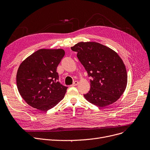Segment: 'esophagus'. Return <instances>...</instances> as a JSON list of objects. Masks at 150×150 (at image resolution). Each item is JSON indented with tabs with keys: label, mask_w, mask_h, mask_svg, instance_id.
<instances>
[{
	"label": "esophagus",
	"mask_w": 150,
	"mask_h": 150,
	"mask_svg": "<svg viewBox=\"0 0 150 150\" xmlns=\"http://www.w3.org/2000/svg\"><path fill=\"white\" fill-rule=\"evenodd\" d=\"M78 84V81H74L73 83V84L72 85H71V86H76Z\"/></svg>",
	"instance_id": "1"
}]
</instances>
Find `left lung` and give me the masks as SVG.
I'll return each mask as SVG.
<instances>
[{"mask_svg": "<svg viewBox=\"0 0 150 150\" xmlns=\"http://www.w3.org/2000/svg\"><path fill=\"white\" fill-rule=\"evenodd\" d=\"M71 49L77 52L78 58L92 78L85 98L101 108L115 102L125 92L128 82L127 69L119 55L96 42H80Z\"/></svg>", "mask_w": 150, "mask_h": 150, "instance_id": "1", "label": "left lung"}]
</instances>
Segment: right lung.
Masks as SVG:
<instances>
[{
    "instance_id": "add662e5",
    "label": "right lung",
    "mask_w": 150,
    "mask_h": 150,
    "mask_svg": "<svg viewBox=\"0 0 150 150\" xmlns=\"http://www.w3.org/2000/svg\"><path fill=\"white\" fill-rule=\"evenodd\" d=\"M64 54L62 49H42L21 62L16 75L17 88L28 105L46 111L64 97L67 87L58 81L57 72Z\"/></svg>"
}]
</instances>
